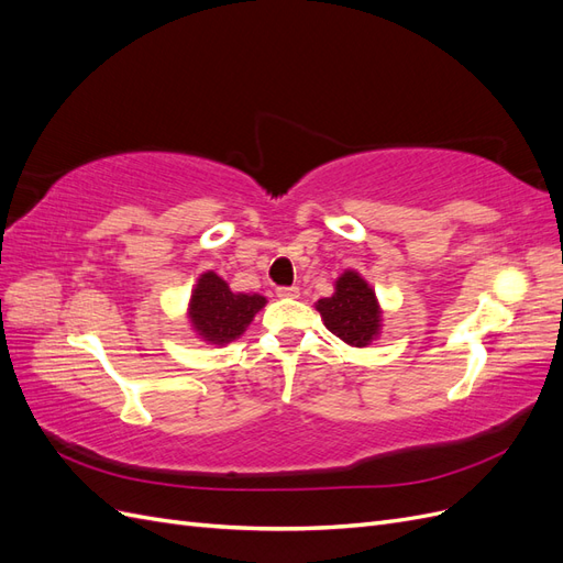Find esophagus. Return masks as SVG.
<instances>
[{
	"label": "esophagus",
	"instance_id": "1",
	"mask_svg": "<svg viewBox=\"0 0 563 563\" xmlns=\"http://www.w3.org/2000/svg\"><path fill=\"white\" fill-rule=\"evenodd\" d=\"M277 296L279 298H298L300 296V288L298 286H279L277 288Z\"/></svg>",
	"mask_w": 563,
	"mask_h": 563
}]
</instances>
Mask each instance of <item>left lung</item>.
I'll return each mask as SVG.
<instances>
[{
	"instance_id": "1",
	"label": "left lung",
	"mask_w": 563,
	"mask_h": 563,
	"mask_svg": "<svg viewBox=\"0 0 563 563\" xmlns=\"http://www.w3.org/2000/svg\"><path fill=\"white\" fill-rule=\"evenodd\" d=\"M317 310L333 335L352 347H366L380 335V305L376 291L354 269L335 279V294L317 300Z\"/></svg>"
}]
</instances>
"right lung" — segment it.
I'll use <instances>...</instances> for the list:
<instances>
[{
    "label": "right lung",
    "instance_id": "right-lung-1",
    "mask_svg": "<svg viewBox=\"0 0 563 563\" xmlns=\"http://www.w3.org/2000/svg\"><path fill=\"white\" fill-rule=\"evenodd\" d=\"M265 298L258 294H234L225 279L216 272H203L192 288L190 323L199 338L211 345H228L240 338L253 317L265 308Z\"/></svg>",
    "mask_w": 563,
    "mask_h": 563
}]
</instances>
